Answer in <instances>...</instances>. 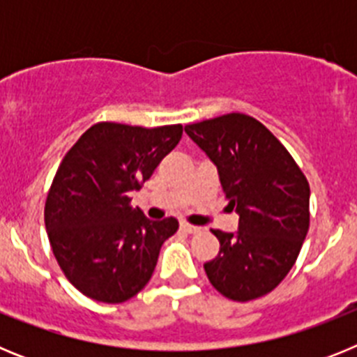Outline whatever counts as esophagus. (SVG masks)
<instances>
[{
	"label": "esophagus",
	"instance_id": "esophagus-1",
	"mask_svg": "<svg viewBox=\"0 0 357 357\" xmlns=\"http://www.w3.org/2000/svg\"><path fill=\"white\" fill-rule=\"evenodd\" d=\"M181 229L184 230V232H188V234H197V232H200V227H197V225H189V223H185V222H182L181 223Z\"/></svg>",
	"mask_w": 357,
	"mask_h": 357
}]
</instances>
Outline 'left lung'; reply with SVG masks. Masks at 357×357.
<instances>
[{
	"mask_svg": "<svg viewBox=\"0 0 357 357\" xmlns=\"http://www.w3.org/2000/svg\"><path fill=\"white\" fill-rule=\"evenodd\" d=\"M185 134L216 166L236 232L213 230L220 254L204 264L223 296L248 302L280 284L309 230V184L289 151L247 114L185 125Z\"/></svg>",
	"mask_w": 357,
	"mask_h": 357,
	"instance_id": "1",
	"label": "left lung"
}]
</instances>
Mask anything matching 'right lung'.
I'll list each match as a JSON object with an SVG mask.
<instances>
[{
  "label": "right lung",
  "instance_id": "right-lung-1",
  "mask_svg": "<svg viewBox=\"0 0 357 357\" xmlns=\"http://www.w3.org/2000/svg\"><path fill=\"white\" fill-rule=\"evenodd\" d=\"M182 137V125L143 128L96 123L66 153L50 188L44 223L55 259L75 288L119 304L155 270L175 218L151 222L128 193L139 189Z\"/></svg>",
  "mask_w": 357,
  "mask_h": 357
}]
</instances>
